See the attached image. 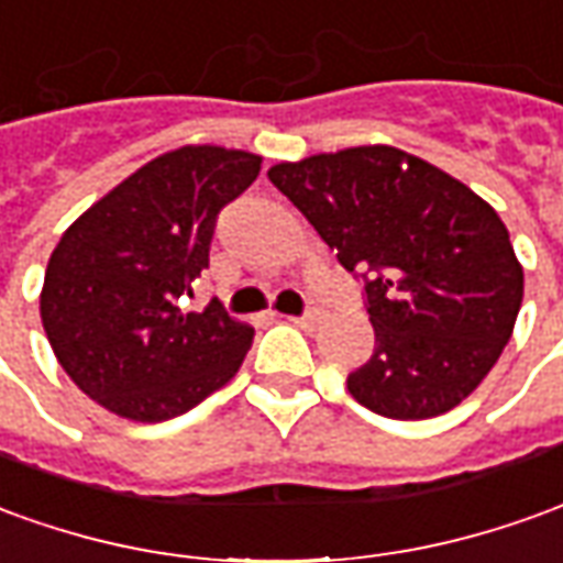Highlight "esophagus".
Masks as SVG:
<instances>
[{"label": "esophagus", "instance_id": "esophagus-1", "mask_svg": "<svg viewBox=\"0 0 563 563\" xmlns=\"http://www.w3.org/2000/svg\"><path fill=\"white\" fill-rule=\"evenodd\" d=\"M322 320V313L317 308L305 310L301 317H289V322H295V325H301V329H317Z\"/></svg>", "mask_w": 563, "mask_h": 563}]
</instances>
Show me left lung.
Listing matches in <instances>:
<instances>
[{"mask_svg":"<svg viewBox=\"0 0 563 563\" xmlns=\"http://www.w3.org/2000/svg\"><path fill=\"white\" fill-rule=\"evenodd\" d=\"M268 179L363 283L375 353L350 396L393 420L445 415L512 338L525 271L475 191L393 145L277 164Z\"/></svg>","mask_w":563,"mask_h":563,"instance_id":"1","label":"left lung"}]
</instances>
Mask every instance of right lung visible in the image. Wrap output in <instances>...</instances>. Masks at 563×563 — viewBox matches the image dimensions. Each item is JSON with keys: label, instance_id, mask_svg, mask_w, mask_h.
Returning <instances> with one entry per match:
<instances>
[{"label": "right lung", "instance_id": "right-lung-1", "mask_svg": "<svg viewBox=\"0 0 563 563\" xmlns=\"http://www.w3.org/2000/svg\"><path fill=\"white\" fill-rule=\"evenodd\" d=\"M262 158L186 145L148 161L51 253L42 325L63 372L128 420L179 418L228 384L253 329L219 301L183 313L179 298L210 265L216 219L258 176Z\"/></svg>", "mask_w": 563, "mask_h": 563}]
</instances>
